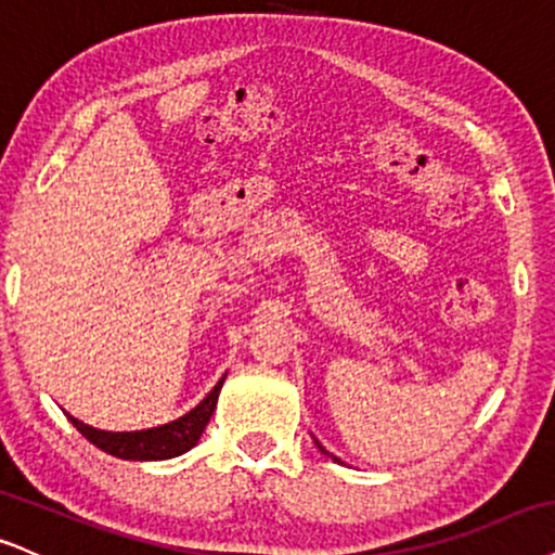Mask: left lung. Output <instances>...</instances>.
<instances>
[{
	"label": "left lung",
	"mask_w": 555,
	"mask_h": 555,
	"mask_svg": "<svg viewBox=\"0 0 555 555\" xmlns=\"http://www.w3.org/2000/svg\"><path fill=\"white\" fill-rule=\"evenodd\" d=\"M315 444H318V450H320V452H323V455H328V452H325V447H323V444H320V442H318V439H315ZM333 460H336V457H333Z\"/></svg>",
	"instance_id": "1"
}]
</instances>
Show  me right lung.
I'll return each instance as SVG.
<instances>
[{
    "label": "right lung",
    "instance_id": "add662e5",
    "mask_svg": "<svg viewBox=\"0 0 555 555\" xmlns=\"http://www.w3.org/2000/svg\"><path fill=\"white\" fill-rule=\"evenodd\" d=\"M227 377V375H224ZM224 377L214 385V390L206 396L196 409L176 418V422L152 426V429L142 431H105L95 429V426H87L79 422V418L69 416V422L77 426V431L82 434L85 439H90L98 450L108 452L113 457L121 460H170L189 452L191 447H196L198 439L209 424L214 409H217L219 390H222Z\"/></svg>",
    "mask_w": 555,
    "mask_h": 555
}]
</instances>
